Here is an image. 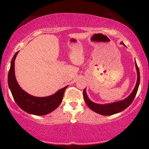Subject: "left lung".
Instances as JSON below:
<instances>
[{
  "instance_id": "1",
  "label": "left lung",
  "mask_w": 149,
  "mask_h": 149,
  "mask_svg": "<svg viewBox=\"0 0 149 149\" xmlns=\"http://www.w3.org/2000/svg\"><path fill=\"white\" fill-rule=\"evenodd\" d=\"M121 44L124 45L123 42H121ZM136 63V62H135ZM136 69H137V84L135 87V89H133V92L131 93V95L129 97L126 98L125 99L121 100L119 102H116L114 103H110V104H96V103L93 102L91 100H90L89 98H88L87 93L85 92V89L84 90V98L85 100V102H86L87 105L89 107L91 110H92L94 112L98 113V114L104 115V116H109L115 114L116 113L120 112H122L125 108H127L129 106L132 104L133 100H134L136 94H137L139 85L140 83V74H139V70L137 66V63L135 64Z\"/></svg>"
}]
</instances>
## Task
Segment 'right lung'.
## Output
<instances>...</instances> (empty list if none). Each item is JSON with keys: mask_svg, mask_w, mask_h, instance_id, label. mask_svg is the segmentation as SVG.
<instances>
[{"mask_svg": "<svg viewBox=\"0 0 149 149\" xmlns=\"http://www.w3.org/2000/svg\"><path fill=\"white\" fill-rule=\"evenodd\" d=\"M18 52L12 58L8 75V86L15 102L21 109L29 114L37 116L49 114L59 107L62 102L65 90L68 85L58 91L55 94L46 97H33L24 91L19 87L15 77L14 61Z\"/></svg>", "mask_w": 149, "mask_h": 149, "instance_id": "add662e5", "label": "right lung"}]
</instances>
